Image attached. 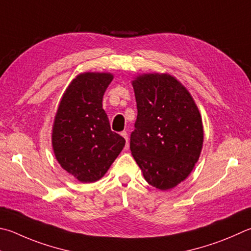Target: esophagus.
<instances>
[{
  "label": "esophagus",
  "instance_id": "obj_1",
  "mask_svg": "<svg viewBox=\"0 0 251 251\" xmlns=\"http://www.w3.org/2000/svg\"><path fill=\"white\" fill-rule=\"evenodd\" d=\"M121 135L123 136V137L125 138V140H126V145H128V134H127L126 131H122Z\"/></svg>",
  "mask_w": 251,
  "mask_h": 251
}]
</instances>
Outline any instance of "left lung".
I'll return each instance as SVG.
<instances>
[{
	"mask_svg": "<svg viewBox=\"0 0 251 251\" xmlns=\"http://www.w3.org/2000/svg\"><path fill=\"white\" fill-rule=\"evenodd\" d=\"M137 120L130 151L153 188H175L192 172L202 151V116L188 89L168 74H144L131 81Z\"/></svg>",
	"mask_w": 251,
	"mask_h": 251,
	"instance_id": "obj_1",
	"label": "left lung"
}]
</instances>
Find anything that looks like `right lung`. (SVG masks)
<instances>
[{
	"mask_svg": "<svg viewBox=\"0 0 251 251\" xmlns=\"http://www.w3.org/2000/svg\"><path fill=\"white\" fill-rule=\"evenodd\" d=\"M114 75L83 72L68 85L54 115L51 144L59 165L82 183L101 179L124 148L111 130L103 95Z\"/></svg>",
	"mask_w": 251,
	"mask_h": 251,
	"instance_id": "1",
	"label": "right lung"
}]
</instances>
